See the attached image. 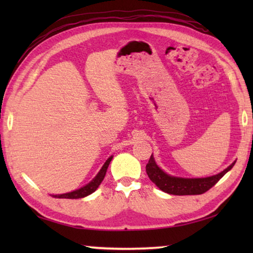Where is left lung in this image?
I'll list each match as a JSON object with an SVG mask.
<instances>
[{
	"instance_id": "left-lung-1",
	"label": "left lung",
	"mask_w": 253,
	"mask_h": 253,
	"mask_svg": "<svg viewBox=\"0 0 253 253\" xmlns=\"http://www.w3.org/2000/svg\"><path fill=\"white\" fill-rule=\"evenodd\" d=\"M234 161L232 164L228 166L221 173L212 175L208 177H199V178H187V177H178L172 176L165 173L160 166L156 164L155 158L153 154L146 165V173L151 181L163 192L173 195H198L203 194L209 191L212 186L220 181L229 170L233 168L235 164Z\"/></svg>"
}]
</instances>
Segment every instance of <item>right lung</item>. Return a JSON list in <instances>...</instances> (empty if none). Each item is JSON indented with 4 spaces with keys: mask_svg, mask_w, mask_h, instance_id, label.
<instances>
[{
    "mask_svg": "<svg viewBox=\"0 0 253 253\" xmlns=\"http://www.w3.org/2000/svg\"><path fill=\"white\" fill-rule=\"evenodd\" d=\"M111 160H113V156H110L108 160L105 162V164L102 165V168L100 169V170L98 172L96 176L93 177L88 184H85L84 186L78 188V190L69 192V193L55 194V195H52V196H53V198H57V199H81V198H84V196L90 195L91 193H93V192L97 190L98 186H99L100 183L102 182V179L105 178L107 169H108Z\"/></svg>",
    "mask_w": 253,
    "mask_h": 253,
    "instance_id": "add662e5",
    "label": "right lung"
}]
</instances>
